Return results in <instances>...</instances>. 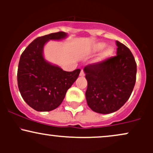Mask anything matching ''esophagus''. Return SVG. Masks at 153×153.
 <instances>
[{"label": "esophagus", "instance_id": "34e87169", "mask_svg": "<svg viewBox=\"0 0 153 153\" xmlns=\"http://www.w3.org/2000/svg\"><path fill=\"white\" fill-rule=\"evenodd\" d=\"M84 75H85V72H84V70L82 69L81 71H80V76L81 77H83Z\"/></svg>", "mask_w": 153, "mask_h": 153}]
</instances>
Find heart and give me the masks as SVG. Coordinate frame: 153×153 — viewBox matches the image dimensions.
Instances as JSON below:
<instances>
[{
  "instance_id": "b5f03b06",
  "label": "heart",
  "mask_w": 153,
  "mask_h": 153,
  "mask_svg": "<svg viewBox=\"0 0 153 153\" xmlns=\"http://www.w3.org/2000/svg\"><path fill=\"white\" fill-rule=\"evenodd\" d=\"M106 47V45L105 43H99L96 45V47H95L94 48V50L97 51V52L98 51H101L103 50ZM114 52V50L113 47H108V48H107L106 50L103 52V53L101 54L100 59H106L107 58H108V57H110L111 56L113 55Z\"/></svg>"
}]
</instances>
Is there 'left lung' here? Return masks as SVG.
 <instances>
[{
	"label": "left lung",
	"mask_w": 153,
	"mask_h": 153,
	"mask_svg": "<svg viewBox=\"0 0 153 153\" xmlns=\"http://www.w3.org/2000/svg\"><path fill=\"white\" fill-rule=\"evenodd\" d=\"M117 55L84 68L87 103L94 111L110 114L130 97L136 82L137 64L129 49L116 41Z\"/></svg>",
	"instance_id": "obj_1"
}]
</instances>
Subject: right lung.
Listing matches in <instances>:
<instances>
[{"label": "right lung", "instance_id": "right-lung-1", "mask_svg": "<svg viewBox=\"0 0 153 153\" xmlns=\"http://www.w3.org/2000/svg\"><path fill=\"white\" fill-rule=\"evenodd\" d=\"M66 36L65 32L59 31L39 36L21 55L17 72L19 91L25 102L37 111H50L57 108L80 74V69L64 71L44 59L45 43Z\"/></svg>", "mask_w": 153, "mask_h": 153}]
</instances>
